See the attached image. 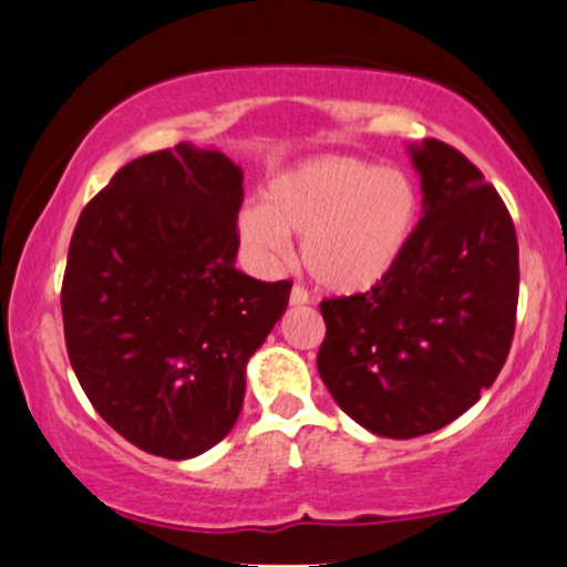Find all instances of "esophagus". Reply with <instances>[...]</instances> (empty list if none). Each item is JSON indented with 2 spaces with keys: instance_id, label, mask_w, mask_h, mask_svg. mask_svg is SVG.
Segmentation results:
<instances>
[{
  "instance_id": "1",
  "label": "esophagus",
  "mask_w": 567,
  "mask_h": 567,
  "mask_svg": "<svg viewBox=\"0 0 567 567\" xmlns=\"http://www.w3.org/2000/svg\"><path fill=\"white\" fill-rule=\"evenodd\" d=\"M309 301H311L309 290L301 288V285H296V288L290 290V303H292V306H306Z\"/></svg>"
}]
</instances>
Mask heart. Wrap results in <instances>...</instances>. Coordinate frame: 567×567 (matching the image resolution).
I'll return each mask as SVG.
<instances>
[{
	"instance_id": "1",
	"label": "heart",
	"mask_w": 567,
	"mask_h": 567,
	"mask_svg": "<svg viewBox=\"0 0 567 567\" xmlns=\"http://www.w3.org/2000/svg\"><path fill=\"white\" fill-rule=\"evenodd\" d=\"M420 214L412 176L359 158H311L277 174L264 206L240 210V237L264 264L290 256L303 237V266L332 292L370 290L404 256Z\"/></svg>"
}]
</instances>
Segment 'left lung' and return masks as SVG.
Wrapping results in <instances>:
<instances>
[{
  "label": "left lung",
  "mask_w": 567,
  "mask_h": 567,
  "mask_svg": "<svg viewBox=\"0 0 567 567\" xmlns=\"http://www.w3.org/2000/svg\"><path fill=\"white\" fill-rule=\"evenodd\" d=\"M409 153L425 216L404 256L372 290L319 303L327 391L385 439L439 431L494 385L520 285L515 224L499 193L446 142Z\"/></svg>",
  "instance_id": "left-lung-1"
}]
</instances>
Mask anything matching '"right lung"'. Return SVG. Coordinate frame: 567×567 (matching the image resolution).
I'll use <instances>...</instances> for the list:
<instances>
[{"label": "right lung", "mask_w": 567, "mask_h": 567, "mask_svg": "<svg viewBox=\"0 0 567 567\" xmlns=\"http://www.w3.org/2000/svg\"><path fill=\"white\" fill-rule=\"evenodd\" d=\"M243 172L187 142L118 168L81 210L63 277L65 349L86 399L142 452L189 460L235 427L245 364L290 279L235 266Z\"/></svg>", "instance_id": "add662e5"}]
</instances>
